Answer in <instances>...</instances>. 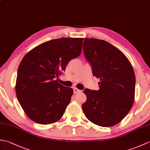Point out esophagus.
<instances>
[{"instance_id": "esophagus-1", "label": "esophagus", "mask_w": 150, "mask_h": 150, "mask_svg": "<svg viewBox=\"0 0 150 150\" xmlns=\"http://www.w3.org/2000/svg\"><path fill=\"white\" fill-rule=\"evenodd\" d=\"M81 91L80 90H79L77 88H74L73 89V92H74V93H78L79 92H81Z\"/></svg>"}]
</instances>
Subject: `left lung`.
<instances>
[{"instance_id": "1", "label": "left lung", "mask_w": 150, "mask_h": 150, "mask_svg": "<svg viewBox=\"0 0 150 150\" xmlns=\"http://www.w3.org/2000/svg\"><path fill=\"white\" fill-rule=\"evenodd\" d=\"M83 50L93 75L100 79L98 91H84L87 99L82 106L83 112L98 126L116 125L129 113L134 103L133 67L120 50L105 40L85 38Z\"/></svg>"}]
</instances>
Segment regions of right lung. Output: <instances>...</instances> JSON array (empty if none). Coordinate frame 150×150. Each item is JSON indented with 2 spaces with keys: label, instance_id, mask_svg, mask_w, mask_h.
<instances>
[{
  "label": "right lung",
  "instance_id": "add662e5",
  "mask_svg": "<svg viewBox=\"0 0 150 150\" xmlns=\"http://www.w3.org/2000/svg\"><path fill=\"white\" fill-rule=\"evenodd\" d=\"M83 38H60L34 47L19 64L15 91L26 115L34 122L50 124L63 116L73 93L57 79L66 65L81 55Z\"/></svg>",
  "mask_w": 150,
  "mask_h": 150
}]
</instances>
